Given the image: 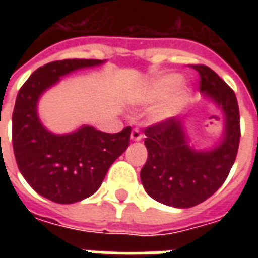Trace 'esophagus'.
Listing matches in <instances>:
<instances>
[{
    "instance_id": "34e87169",
    "label": "esophagus",
    "mask_w": 258,
    "mask_h": 258,
    "mask_svg": "<svg viewBox=\"0 0 258 258\" xmlns=\"http://www.w3.org/2000/svg\"><path fill=\"white\" fill-rule=\"evenodd\" d=\"M142 137H144V135H142V133H141L138 128H134L131 131V140L133 141H141L142 140Z\"/></svg>"
}]
</instances>
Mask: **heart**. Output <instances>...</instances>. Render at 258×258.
Returning a JSON list of instances; mask_svg holds the SVG:
<instances>
[{"instance_id": "1", "label": "heart", "mask_w": 258, "mask_h": 258, "mask_svg": "<svg viewBox=\"0 0 258 258\" xmlns=\"http://www.w3.org/2000/svg\"><path fill=\"white\" fill-rule=\"evenodd\" d=\"M181 81L182 77L179 74H164L155 80L153 84L142 94L144 102L162 101L173 94L167 101L163 102L153 110L152 116L156 121H162L174 116L186 102L189 96V88L186 84H181Z\"/></svg>"}]
</instances>
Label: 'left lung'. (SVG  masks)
<instances>
[{
    "label": "left lung",
    "mask_w": 258,
    "mask_h": 258,
    "mask_svg": "<svg viewBox=\"0 0 258 258\" xmlns=\"http://www.w3.org/2000/svg\"><path fill=\"white\" fill-rule=\"evenodd\" d=\"M200 76V92L224 114L221 141L209 151L189 145L184 118L171 117L145 130L148 160L141 170L146 194L163 205L188 209L209 199L227 179L240 140L236 96L205 64H192Z\"/></svg>",
    "instance_id": "1"
}]
</instances>
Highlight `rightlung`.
<instances>
[{"mask_svg": "<svg viewBox=\"0 0 258 258\" xmlns=\"http://www.w3.org/2000/svg\"><path fill=\"white\" fill-rule=\"evenodd\" d=\"M103 62L64 59L44 64L31 74L16 96L12 144L18 167L37 194L55 203L70 205L95 194L112 163L128 148L131 127L107 134L83 125L69 134H53L38 117V99L60 77Z\"/></svg>", "mask_w": 258, "mask_h": 258, "instance_id": "add662e5", "label": "right lung"}]
</instances>
